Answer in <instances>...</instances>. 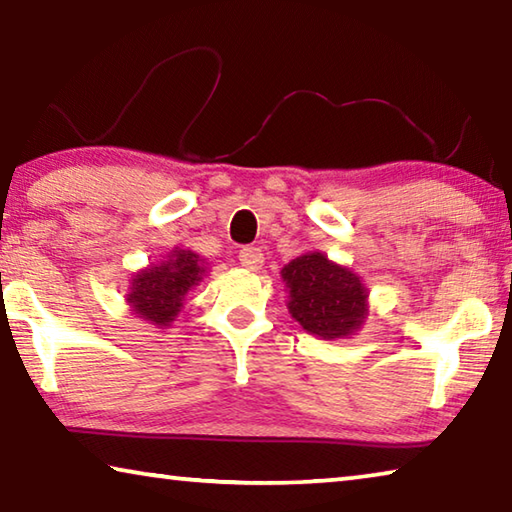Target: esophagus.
<instances>
[{"instance_id": "1", "label": "esophagus", "mask_w": 512, "mask_h": 512, "mask_svg": "<svg viewBox=\"0 0 512 512\" xmlns=\"http://www.w3.org/2000/svg\"><path fill=\"white\" fill-rule=\"evenodd\" d=\"M239 264L244 268H250V271H257V268L264 264V253L255 246L241 248L239 250Z\"/></svg>"}]
</instances>
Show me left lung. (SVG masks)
Instances as JSON below:
<instances>
[{
	"mask_svg": "<svg viewBox=\"0 0 512 512\" xmlns=\"http://www.w3.org/2000/svg\"><path fill=\"white\" fill-rule=\"evenodd\" d=\"M287 309L302 329L325 341L348 339L368 318V287L348 266L309 250L280 271Z\"/></svg>",
	"mask_w": 512,
	"mask_h": 512,
	"instance_id": "left-lung-1",
	"label": "left lung"
}]
</instances>
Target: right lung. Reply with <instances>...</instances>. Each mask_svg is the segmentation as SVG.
<instances>
[{"label": "right lung", "mask_w": 512, "mask_h": 512, "mask_svg": "<svg viewBox=\"0 0 512 512\" xmlns=\"http://www.w3.org/2000/svg\"><path fill=\"white\" fill-rule=\"evenodd\" d=\"M207 273L205 259L194 250L176 246L158 264H151L131 277L126 293L128 309L155 327H169L178 318L187 293Z\"/></svg>", "instance_id": "1"}]
</instances>
